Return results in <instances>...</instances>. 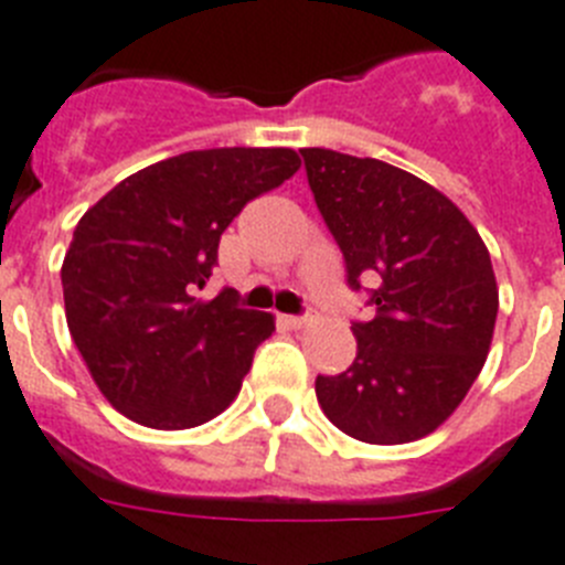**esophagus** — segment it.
Listing matches in <instances>:
<instances>
[{
  "mask_svg": "<svg viewBox=\"0 0 565 565\" xmlns=\"http://www.w3.org/2000/svg\"><path fill=\"white\" fill-rule=\"evenodd\" d=\"M281 319H284V324H287V327H296V330H298V327H307V324H310L312 316H310V312H305V316H281Z\"/></svg>",
  "mask_w": 565,
  "mask_h": 565,
  "instance_id": "obj_1",
  "label": "esophagus"
}]
</instances>
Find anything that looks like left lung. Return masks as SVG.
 Returning a JSON list of instances; mask_svg holds the SVG:
<instances>
[{
	"instance_id": "left-lung-1",
	"label": "left lung",
	"mask_w": 565,
	"mask_h": 565,
	"mask_svg": "<svg viewBox=\"0 0 565 565\" xmlns=\"http://www.w3.org/2000/svg\"><path fill=\"white\" fill-rule=\"evenodd\" d=\"M301 158L348 287L371 281L376 310L350 327L348 371L316 379L319 405L353 439L414 443L457 411L486 364L500 307L491 255L471 221L416 174L330 149Z\"/></svg>"
}]
</instances>
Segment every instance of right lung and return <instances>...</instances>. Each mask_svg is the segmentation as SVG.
I'll use <instances>...</instances> for the list:
<instances>
[{"label":"right lung","instance_id":"1","mask_svg":"<svg viewBox=\"0 0 565 565\" xmlns=\"http://www.w3.org/2000/svg\"><path fill=\"white\" fill-rule=\"evenodd\" d=\"M292 149H203L151 163L79 217L63 260L65 319L94 382L146 428L215 419L275 330L221 290L194 298L246 203L298 172Z\"/></svg>","mask_w":565,"mask_h":565}]
</instances>
